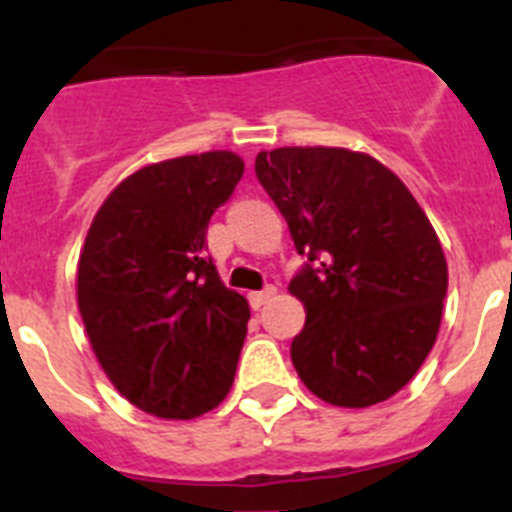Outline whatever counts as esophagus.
Listing matches in <instances>:
<instances>
[{
  "label": "esophagus",
  "instance_id": "obj_1",
  "mask_svg": "<svg viewBox=\"0 0 512 512\" xmlns=\"http://www.w3.org/2000/svg\"><path fill=\"white\" fill-rule=\"evenodd\" d=\"M274 295H277V287H271L269 284V287H264L261 292H251V295H248V302H251L253 310H261Z\"/></svg>",
  "mask_w": 512,
  "mask_h": 512
}]
</instances>
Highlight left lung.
<instances>
[{
    "mask_svg": "<svg viewBox=\"0 0 512 512\" xmlns=\"http://www.w3.org/2000/svg\"><path fill=\"white\" fill-rule=\"evenodd\" d=\"M256 176L305 266L289 292L307 320L292 364L312 395L369 408L400 392L441 325L449 269L410 189L377 158L346 148H277Z\"/></svg>",
    "mask_w": 512,
    "mask_h": 512,
    "instance_id": "1",
    "label": "left lung"
}]
</instances>
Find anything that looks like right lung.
Here are the masks:
<instances>
[{
  "instance_id": "obj_1",
  "label": "right lung",
  "mask_w": 512,
  "mask_h": 512,
  "mask_svg": "<svg viewBox=\"0 0 512 512\" xmlns=\"http://www.w3.org/2000/svg\"><path fill=\"white\" fill-rule=\"evenodd\" d=\"M241 176L230 151L146 166L117 184L84 241L89 343L117 392L158 418H197L233 384L251 310L220 282L205 238Z\"/></svg>"
}]
</instances>
